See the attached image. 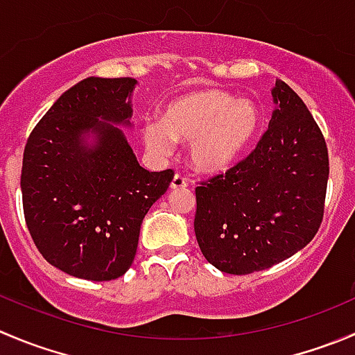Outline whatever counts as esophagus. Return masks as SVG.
<instances>
[{
  "instance_id": "obj_1",
  "label": "esophagus",
  "mask_w": 355,
  "mask_h": 355,
  "mask_svg": "<svg viewBox=\"0 0 355 355\" xmlns=\"http://www.w3.org/2000/svg\"><path fill=\"white\" fill-rule=\"evenodd\" d=\"M189 185V180L185 177H182V175H175L173 177V180H171V184H170V187L171 189H185Z\"/></svg>"
}]
</instances>
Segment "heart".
I'll list each match as a JSON object with an SVG mask.
<instances>
[{
  "mask_svg": "<svg viewBox=\"0 0 355 355\" xmlns=\"http://www.w3.org/2000/svg\"><path fill=\"white\" fill-rule=\"evenodd\" d=\"M260 125L250 101L234 98L218 88H201L175 98L161 121L147 119L142 139L153 153L166 156L173 140L191 142V164L202 173H220L246 150Z\"/></svg>",
  "mask_w": 355,
  "mask_h": 355,
  "instance_id": "b5f03b06",
  "label": "heart"
}]
</instances>
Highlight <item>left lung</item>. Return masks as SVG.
<instances>
[{
	"mask_svg": "<svg viewBox=\"0 0 355 355\" xmlns=\"http://www.w3.org/2000/svg\"><path fill=\"white\" fill-rule=\"evenodd\" d=\"M272 97L276 111L257 147L196 187V239L227 274L258 272L290 258L314 239L324 215V135L286 83H276Z\"/></svg>",
	"mask_w": 355,
	"mask_h": 355,
	"instance_id": "obj_1",
	"label": "left lung"
}]
</instances>
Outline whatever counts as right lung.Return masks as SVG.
I'll return each mask as SVG.
<instances>
[{
  "mask_svg": "<svg viewBox=\"0 0 355 355\" xmlns=\"http://www.w3.org/2000/svg\"><path fill=\"white\" fill-rule=\"evenodd\" d=\"M133 78H86L60 95L24 149V218L44 260L112 281L132 267L140 225L173 170L147 171L116 125H130ZM96 133L86 146L85 132Z\"/></svg>",
  "mask_w": 355,
  "mask_h": 355,
  "instance_id": "add662e5",
  "label": "right lung"
}]
</instances>
